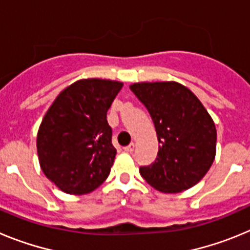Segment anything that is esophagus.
<instances>
[{
	"instance_id": "obj_1",
	"label": "esophagus",
	"mask_w": 250,
	"mask_h": 250,
	"mask_svg": "<svg viewBox=\"0 0 250 250\" xmlns=\"http://www.w3.org/2000/svg\"><path fill=\"white\" fill-rule=\"evenodd\" d=\"M134 149H135V144H134V143H131L130 145H127V146L124 147V150H125L126 152H132L134 151Z\"/></svg>"
}]
</instances>
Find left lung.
Listing matches in <instances>:
<instances>
[{
	"mask_svg": "<svg viewBox=\"0 0 250 250\" xmlns=\"http://www.w3.org/2000/svg\"><path fill=\"white\" fill-rule=\"evenodd\" d=\"M130 89L150 112L159 141L158 158L140 174L161 193L190 189L210 169L216 129L200 100L175 81L135 83Z\"/></svg>",
	"mask_w": 250,
	"mask_h": 250,
	"instance_id": "1",
	"label": "left lung"
}]
</instances>
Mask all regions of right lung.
Listing matches in <instances>:
<instances>
[{"instance_id": "1", "label": "right lung", "mask_w": 250, "mask_h": 250, "mask_svg": "<svg viewBox=\"0 0 250 250\" xmlns=\"http://www.w3.org/2000/svg\"><path fill=\"white\" fill-rule=\"evenodd\" d=\"M121 87L120 81L83 79L60 92L43 116L40 167L63 193L87 194L109 176L116 149L106 114Z\"/></svg>"}]
</instances>
